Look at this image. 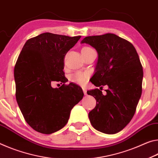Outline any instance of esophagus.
<instances>
[{"label": "esophagus", "instance_id": "34e87169", "mask_svg": "<svg viewBox=\"0 0 158 158\" xmlns=\"http://www.w3.org/2000/svg\"><path fill=\"white\" fill-rule=\"evenodd\" d=\"M82 90H83V92H84V94L86 95L87 94V89L85 88H82Z\"/></svg>", "mask_w": 158, "mask_h": 158}]
</instances>
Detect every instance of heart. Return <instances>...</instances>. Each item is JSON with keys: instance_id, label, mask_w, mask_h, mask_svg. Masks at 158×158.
<instances>
[{"instance_id": "obj_1", "label": "heart", "mask_w": 158, "mask_h": 158, "mask_svg": "<svg viewBox=\"0 0 158 158\" xmlns=\"http://www.w3.org/2000/svg\"><path fill=\"white\" fill-rule=\"evenodd\" d=\"M89 47H84L82 48L81 52H83L85 50H90ZM89 77V73H82V72H77L76 73L72 74L70 76V81L71 82H73L75 83H77L80 85H84L86 84V82L88 80Z\"/></svg>"}]
</instances>
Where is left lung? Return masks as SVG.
<instances>
[{
	"mask_svg": "<svg viewBox=\"0 0 158 158\" xmlns=\"http://www.w3.org/2000/svg\"><path fill=\"white\" fill-rule=\"evenodd\" d=\"M81 43L98 53L92 84L108 87L106 95L99 89L87 92L97 101L90 123L102 133H118L131 121L141 96L143 72L138 54L132 44L113 33L87 36Z\"/></svg>",
	"mask_w": 158,
	"mask_h": 158,
	"instance_id": "left-lung-1",
	"label": "left lung"
}]
</instances>
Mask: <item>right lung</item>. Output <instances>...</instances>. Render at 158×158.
<instances>
[{"instance_id":"add662e5","label":"right lung","mask_w":158,"mask_h":158,"mask_svg":"<svg viewBox=\"0 0 158 158\" xmlns=\"http://www.w3.org/2000/svg\"><path fill=\"white\" fill-rule=\"evenodd\" d=\"M81 36L44 33L28 40L15 66L16 99L23 116L33 130L50 134L63 128L70 113L83 97L81 87L68 81L64 56ZM61 81L59 89L52 81Z\"/></svg>"}]
</instances>
